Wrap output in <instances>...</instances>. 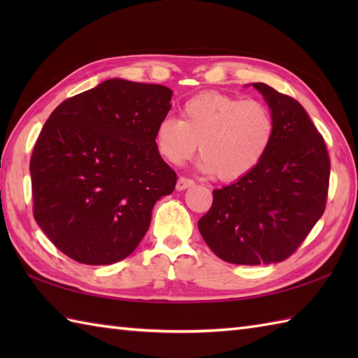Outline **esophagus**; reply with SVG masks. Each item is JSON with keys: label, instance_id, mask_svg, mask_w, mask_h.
<instances>
[{"label": "esophagus", "instance_id": "1", "mask_svg": "<svg viewBox=\"0 0 358 358\" xmlns=\"http://www.w3.org/2000/svg\"><path fill=\"white\" fill-rule=\"evenodd\" d=\"M194 185V180L192 178H187V177H180L177 181V189L178 191H185V189L191 187Z\"/></svg>", "mask_w": 358, "mask_h": 358}]
</instances>
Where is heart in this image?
Returning a JSON list of instances; mask_svg holds the SVG:
<instances>
[{"instance_id": "b5f03b06", "label": "heart", "mask_w": 358, "mask_h": 358, "mask_svg": "<svg viewBox=\"0 0 358 358\" xmlns=\"http://www.w3.org/2000/svg\"><path fill=\"white\" fill-rule=\"evenodd\" d=\"M275 120L264 103L204 92L183 103L180 120L164 117L155 129V148L167 163L181 164L200 150V169L218 180L243 178L268 152ZM201 146H198V143Z\"/></svg>"}]
</instances>
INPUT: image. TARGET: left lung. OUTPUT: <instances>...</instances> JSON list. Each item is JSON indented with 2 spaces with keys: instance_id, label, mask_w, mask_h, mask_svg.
Returning a JSON list of instances; mask_svg holds the SVG:
<instances>
[{
  "instance_id": "8db88e82",
  "label": "left lung",
  "mask_w": 358,
  "mask_h": 358,
  "mask_svg": "<svg viewBox=\"0 0 358 358\" xmlns=\"http://www.w3.org/2000/svg\"><path fill=\"white\" fill-rule=\"evenodd\" d=\"M275 120L262 163L215 189L199 222L206 245L234 264H271L291 257L323 215L331 162L322 134L292 96L254 83Z\"/></svg>"
}]
</instances>
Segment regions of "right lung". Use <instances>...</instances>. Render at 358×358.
I'll return each mask as SVG.
<instances>
[{
	"label": "right lung",
	"mask_w": 358,
	"mask_h": 358,
	"mask_svg": "<svg viewBox=\"0 0 358 358\" xmlns=\"http://www.w3.org/2000/svg\"><path fill=\"white\" fill-rule=\"evenodd\" d=\"M172 90L120 78L67 98L50 113L30 157L34 217L63 254L83 264L131 255L157 200L177 173L155 148Z\"/></svg>",
	"instance_id": "add662e5"
}]
</instances>
